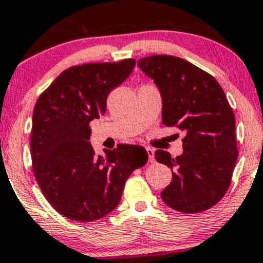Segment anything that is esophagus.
I'll use <instances>...</instances> for the list:
<instances>
[{
    "mask_svg": "<svg viewBox=\"0 0 263 263\" xmlns=\"http://www.w3.org/2000/svg\"><path fill=\"white\" fill-rule=\"evenodd\" d=\"M147 153H148V161L151 163L155 162V151H153V148H149V147H147Z\"/></svg>",
    "mask_w": 263,
    "mask_h": 263,
    "instance_id": "esophagus-1",
    "label": "esophagus"
}]
</instances>
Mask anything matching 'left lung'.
Segmentation results:
<instances>
[{
  "label": "left lung",
  "instance_id": "1",
  "mask_svg": "<svg viewBox=\"0 0 263 263\" xmlns=\"http://www.w3.org/2000/svg\"><path fill=\"white\" fill-rule=\"evenodd\" d=\"M138 65L161 91L162 122L185 132L180 156L156 151L157 162L173 174L163 201L184 214L210 209L228 192L238 156L235 115L224 90L213 75L178 57L157 54Z\"/></svg>",
  "mask_w": 263,
  "mask_h": 263
}]
</instances>
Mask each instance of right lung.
Wrapping results in <instances>:
<instances>
[{"label":"right lung","mask_w":263,"mask_h":263,"mask_svg":"<svg viewBox=\"0 0 263 263\" xmlns=\"http://www.w3.org/2000/svg\"><path fill=\"white\" fill-rule=\"evenodd\" d=\"M136 59L70 66L39 95L33 111L32 171L49 204L65 218L95 221L121 200L132 172L143 167L142 146L121 143L96 157L90 122L106 112L108 93L122 84Z\"/></svg>","instance_id":"right-lung-1"}]
</instances>
